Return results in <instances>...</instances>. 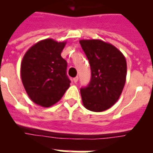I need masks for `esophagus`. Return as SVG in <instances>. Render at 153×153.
<instances>
[{
	"instance_id": "1",
	"label": "esophagus",
	"mask_w": 153,
	"mask_h": 153,
	"mask_svg": "<svg viewBox=\"0 0 153 153\" xmlns=\"http://www.w3.org/2000/svg\"><path fill=\"white\" fill-rule=\"evenodd\" d=\"M73 82H74L76 84V83L78 81V76H76V77L73 78Z\"/></svg>"
}]
</instances>
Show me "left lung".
<instances>
[{"label":"left lung","mask_w":153,"mask_h":153,"mask_svg":"<svg viewBox=\"0 0 153 153\" xmlns=\"http://www.w3.org/2000/svg\"><path fill=\"white\" fill-rule=\"evenodd\" d=\"M91 68V80L80 88L83 105L93 112H103L115 105L126 81L127 63L123 53L101 40H80Z\"/></svg>","instance_id":"1"}]
</instances>
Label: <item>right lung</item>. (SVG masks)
<instances>
[{
    "instance_id": "right-lung-1",
    "label": "right lung",
    "mask_w": 153,
    "mask_h": 153,
    "mask_svg": "<svg viewBox=\"0 0 153 153\" xmlns=\"http://www.w3.org/2000/svg\"><path fill=\"white\" fill-rule=\"evenodd\" d=\"M65 41L45 39L30 47L21 65L22 84L35 104L42 107L55 105L70 86L66 75L67 62L61 56Z\"/></svg>"
}]
</instances>
